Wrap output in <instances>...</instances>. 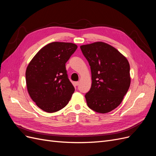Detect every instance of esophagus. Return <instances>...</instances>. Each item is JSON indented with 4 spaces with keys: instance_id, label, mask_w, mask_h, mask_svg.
<instances>
[{
    "instance_id": "1",
    "label": "esophagus",
    "mask_w": 156,
    "mask_h": 156,
    "mask_svg": "<svg viewBox=\"0 0 156 156\" xmlns=\"http://www.w3.org/2000/svg\"><path fill=\"white\" fill-rule=\"evenodd\" d=\"M74 84H75V86H78L79 84V81L75 82V83H74Z\"/></svg>"
}]
</instances>
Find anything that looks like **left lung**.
Masks as SVG:
<instances>
[{
  "mask_svg": "<svg viewBox=\"0 0 156 156\" xmlns=\"http://www.w3.org/2000/svg\"><path fill=\"white\" fill-rule=\"evenodd\" d=\"M80 48L92 73V86L85 94L87 105L97 112H110L120 104L129 88L128 61L117 49L103 42Z\"/></svg>",
  "mask_w": 156,
  "mask_h": 156,
  "instance_id": "obj_1",
  "label": "left lung"
}]
</instances>
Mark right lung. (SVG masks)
<instances>
[{"mask_svg":"<svg viewBox=\"0 0 156 156\" xmlns=\"http://www.w3.org/2000/svg\"><path fill=\"white\" fill-rule=\"evenodd\" d=\"M77 48L72 43L52 42L37 52L28 66L25 73L28 92L43 111H58L72 98L75 88L68 78L66 63Z\"/></svg>","mask_w":156,"mask_h":156,"instance_id":"right-lung-1","label":"right lung"}]
</instances>
